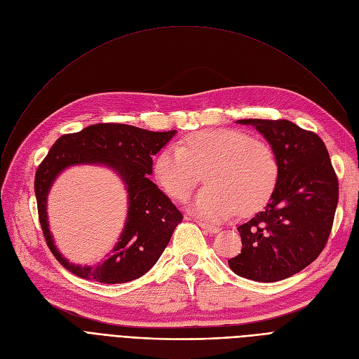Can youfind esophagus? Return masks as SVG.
Segmentation results:
<instances>
[{
  "instance_id": "esophagus-1",
  "label": "esophagus",
  "mask_w": 359,
  "mask_h": 359,
  "mask_svg": "<svg viewBox=\"0 0 359 359\" xmlns=\"http://www.w3.org/2000/svg\"><path fill=\"white\" fill-rule=\"evenodd\" d=\"M198 225H199L201 229H203L206 233H210V234H217V233L219 231V229H218V227H215V225H212V224H208V222L198 221Z\"/></svg>"
}]
</instances>
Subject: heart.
<instances>
[{
    "mask_svg": "<svg viewBox=\"0 0 359 359\" xmlns=\"http://www.w3.org/2000/svg\"><path fill=\"white\" fill-rule=\"evenodd\" d=\"M205 172L202 189L191 203L198 215L212 221L260 210L272 196L279 176L273 148L238 129L195 132L163 148L154 176L176 201L187 198Z\"/></svg>",
    "mask_w": 359,
    "mask_h": 359,
    "instance_id": "b5f03b06",
    "label": "heart"
}]
</instances>
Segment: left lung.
<instances>
[{
  "instance_id": "left-lung-1",
  "label": "left lung",
  "mask_w": 359,
  "mask_h": 359,
  "mask_svg": "<svg viewBox=\"0 0 359 359\" xmlns=\"http://www.w3.org/2000/svg\"><path fill=\"white\" fill-rule=\"evenodd\" d=\"M273 148L279 176L265 210L237 229L241 253L229 260L238 276L276 282L303 271L325 249L339 183L325 142L287 119H241Z\"/></svg>"
}]
</instances>
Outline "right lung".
<instances>
[{
	"label": "right lung",
	"instance_id": "obj_1",
	"mask_svg": "<svg viewBox=\"0 0 359 359\" xmlns=\"http://www.w3.org/2000/svg\"><path fill=\"white\" fill-rule=\"evenodd\" d=\"M176 130L153 132L123 123H96L56 140L34 176L37 214L48 248L61 265L80 278L123 284L134 280L156 265L167 248L182 212L148 179L153 173V156ZM75 163H104L123 177L128 191V218L112 255L97 267L72 266L53 244L46 212V199L53 180L64 168Z\"/></svg>",
	"mask_w": 359,
	"mask_h": 359
}]
</instances>
